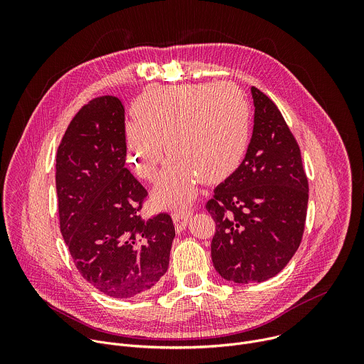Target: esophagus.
Segmentation results:
<instances>
[{"label": "esophagus", "mask_w": 364, "mask_h": 364, "mask_svg": "<svg viewBox=\"0 0 364 364\" xmlns=\"http://www.w3.org/2000/svg\"><path fill=\"white\" fill-rule=\"evenodd\" d=\"M191 216V210H187V209H181V207H178V209L174 210L173 213V220H174V225H176V230L177 232H183L186 229V223L188 220V218Z\"/></svg>", "instance_id": "34e87169"}]
</instances>
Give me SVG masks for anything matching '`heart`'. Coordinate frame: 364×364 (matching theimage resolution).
<instances>
[{
	"instance_id": "b5f03b06",
	"label": "heart",
	"mask_w": 364,
	"mask_h": 364,
	"mask_svg": "<svg viewBox=\"0 0 364 364\" xmlns=\"http://www.w3.org/2000/svg\"><path fill=\"white\" fill-rule=\"evenodd\" d=\"M127 129L128 157L146 181L159 176L166 145L171 164L157 190L163 203L188 201L196 184L219 183L242 164L250 135V108L232 83L163 87L145 93Z\"/></svg>"
}]
</instances>
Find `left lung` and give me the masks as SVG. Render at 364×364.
<instances>
[{
  "label": "left lung",
  "mask_w": 364,
  "mask_h": 364,
  "mask_svg": "<svg viewBox=\"0 0 364 364\" xmlns=\"http://www.w3.org/2000/svg\"><path fill=\"white\" fill-rule=\"evenodd\" d=\"M250 92L255 119L245 159L205 203L216 223L215 269L236 284L267 281L287 267L302 240L308 204L295 136L274 100L255 86Z\"/></svg>",
  "instance_id": "1"
}]
</instances>
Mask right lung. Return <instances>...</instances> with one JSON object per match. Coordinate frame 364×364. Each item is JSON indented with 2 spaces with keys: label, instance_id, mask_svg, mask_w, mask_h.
<instances>
[{
  "label": "right lung",
  "instance_id": "1",
  "mask_svg": "<svg viewBox=\"0 0 364 364\" xmlns=\"http://www.w3.org/2000/svg\"><path fill=\"white\" fill-rule=\"evenodd\" d=\"M125 109L115 96L89 100L70 121L56 155L60 232L80 275L102 294L131 298L167 272L173 219H142L148 196L125 167Z\"/></svg>",
  "mask_w": 364,
  "mask_h": 364
}]
</instances>
